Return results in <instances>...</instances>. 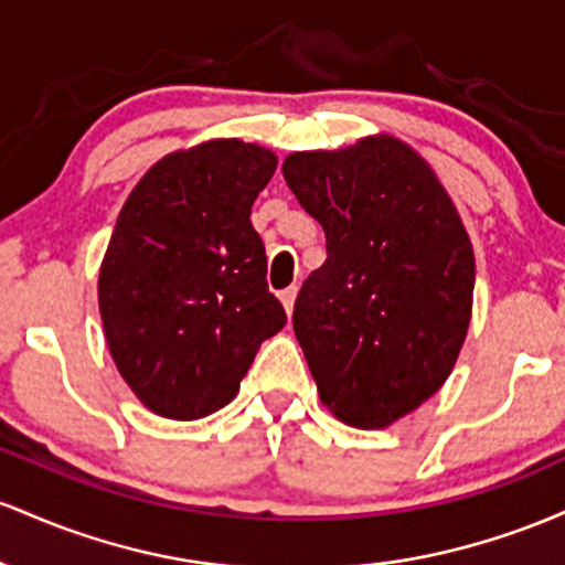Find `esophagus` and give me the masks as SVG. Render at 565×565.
<instances>
[{"instance_id": "obj_1", "label": "esophagus", "mask_w": 565, "mask_h": 565, "mask_svg": "<svg viewBox=\"0 0 565 565\" xmlns=\"http://www.w3.org/2000/svg\"><path fill=\"white\" fill-rule=\"evenodd\" d=\"M296 294H299V288H296V285H290V288H285V290H280V301H282V307H285V312H294V303H296Z\"/></svg>"}]
</instances>
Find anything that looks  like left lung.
I'll use <instances>...</instances> for the list:
<instances>
[{
  "instance_id": "obj_1",
  "label": "left lung",
  "mask_w": 565,
  "mask_h": 565,
  "mask_svg": "<svg viewBox=\"0 0 565 565\" xmlns=\"http://www.w3.org/2000/svg\"><path fill=\"white\" fill-rule=\"evenodd\" d=\"M326 232L294 331L320 401L350 427L384 429L440 390L472 317L475 253L427 162L392 136L282 162Z\"/></svg>"
}]
</instances>
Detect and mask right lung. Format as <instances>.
Instances as JSON below:
<instances>
[{
	"label": "right lung",
	"instance_id": "1",
	"mask_svg": "<svg viewBox=\"0 0 565 565\" xmlns=\"http://www.w3.org/2000/svg\"><path fill=\"white\" fill-rule=\"evenodd\" d=\"M275 151L215 138L151 164L117 215L98 275L114 365L146 408L192 422L237 395L285 309L250 224Z\"/></svg>",
	"mask_w": 565,
	"mask_h": 565
}]
</instances>
